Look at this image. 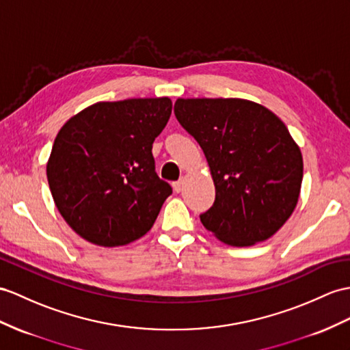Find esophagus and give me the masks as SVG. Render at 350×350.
Wrapping results in <instances>:
<instances>
[{
    "mask_svg": "<svg viewBox=\"0 0 350 350\" xmlns=\"http://www.w3.org/2000/svg\"><path fill=\"white\" fill-rule=\"evenodd\" d=\"M172 187H174V190L176 193H180L183 190V187H184V180H178V181L172 183Z\"/></svg>",
    "mask_w": 350,
    "mask_h": 350,
    "instance_id": "obj_1",
    "label": "esophagus"
}]
</instances>
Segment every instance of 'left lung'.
<instances>
[{
	"mask_svg": "<svg viewBox=\"0 0 350 350\" xmlns=\"http://www.w3.org/2000/svg\"><path fill=\"white\" fill-rule=\"evenodd\" d=\"M176 120L199 142L215 185L200 215L221 242L251 246L273 236L294 212L303 157L270 109L237 98L176 99Z\"/></svg>",
	"mask_w": 350,
	"mask_h": 350,
	"instance_id": "left-lung-1",
	"label": "left lung"
}]
</instances>
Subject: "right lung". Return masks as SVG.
I'll return each mask as SVG.
<instances>
[{
    "label": "right lung",
    "instance_id": "right-lung-1",
    "mask_svg": "<svg viewBox=\"0 0 350 350\" xmlns=\"http://www.w3.org/2000/svg\"><path fill=\"white\" fill-rule=\"evenodd\" d=\"M170 113L169 98L98 102L59 131L47 181L57 211L83 239L122 246L154 224L172 187L157 176L151 150Z\"/></svg>",
    "mask_w": 350,
    "mask_h": 350
}]
</instances>
